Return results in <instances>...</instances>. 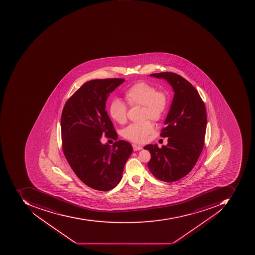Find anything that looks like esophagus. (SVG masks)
<instances>
[{
    "instance_id": "obj_1",
    "label": "esophagus",
    "mask_w": 255,
    "mask_h": 255,
    "mask_svg": "<svg viewBox=\"0 0 255 255\" xmlns=\"http://www.w3.org/2000/svg\"><path fill=\"white\" fill-rule=\"evenodd\" d=\"M132 148H133L134 151H138V150L141 149V146L140 145H136V144H132Z\"/></svg>"
}]
</instances>
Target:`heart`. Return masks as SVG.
<instances>
[{
	"mask_svg": "<svg viewBox=\"0 0 255 255\" xmlns=\"http://www.w3.org/2000/svg\"><path fill=\"white\" fill-rule=\"evenodd\" d=\"M127 104L130 107L142 106L141 114L143 119L159 121L165 115L168 108V100L165 92L156 90L153 85L146 82H138L130 87L124 94ZM109 114L114 121L124 124L127 120V107L122 100L115 99L109 107ZM155 126L147 120L138 124H131L126 127L122 135L134 142H143L149 134L153 132Z\"/></svg>",
	"mask_w": 255,
	"mask_h": 255,
	"instance_id": "1",
	"label": "heart"
}]
</instances>
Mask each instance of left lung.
<instances>
[{
    "instance_id": "1",
    "label": "left lung",
    "mask_w": 255,
    "mask_h": 255,
    "mask_svg": "<svg viewBox=\"0 0 255 255\" xmlns=\"http://www.w3.org/2000/svg\"><path fill=\"white\" fill-rule=\"evenodd\" d=\"M163 78L173 88L172 106L161 128V137H168L167 145L144 147L151 154L148 167L151 174L165 182L178 181L188 175L202 153L205 144L207 114L205 104L192 83L172 72L152 73Z\"/></svg>"
}]
</instances>
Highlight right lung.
<instances>
[{
	"label": "right lung",
	"mask_w": 255,
	"mask_h": 255,
	"mask_svg": "<svg viewBox=\"0 0 255 255\" xmlns=\"http://www.w3.org/2000/svg\"><path fill=\"white\" fill-rule=\"evenodd\" d=\"M125 81L110 78L87 82L68 99L61 115L62 148L69 165L83 183L106 192L115 188L132 151L128 141L113 146L101 143L102 135L117 140V131L106 111L110 94Z\"/></svg>",
	"instance_id": "right-lung-1"
}]
</instances>
